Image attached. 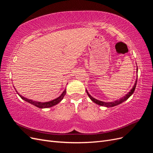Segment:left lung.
<instances>
[{
  "instance_id": "left-lung-1",
  "label": "left lung",
  "mask_w": 153,
  "mask_h": 153,
  "mask_svg": "<svg viewBox=\"0 0 153 153\" xmlns=\"http://www.w3.org/2000/svg\"><path fill=\"white\" fill-rule=\"evenodd\" d=\"M137 79L135 81V84H134L133 87L132 89H131V91H129L128 94H126V96H124L123 98L119 99L118 100H116V101H112V102H104V101H100V100H96L95 98H94L93 97H92L89 94V92H87V91L86 90V92H87V94H88V96H89V97L90 98V99L93 101V102H94L95 103H96L97 105H99L100 106H106V107H112V106H116L117 105H119L121 104V103H123V101H126V100H128L129 97H130L133 93V92L135 91V87H136V85H137Z\"/></svg>"
}]
</instances>
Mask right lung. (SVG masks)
<instances>
[{
	"mask_svg": "<svg viewBox=\"0 0 153 153\" xmlns=\"http://www.w3.org/2000/svg\"><path fill=\"white\" fill-rule=\"evenodd\" d=\"M16 90V89H15ZM17 92V91H16ZM66 93V90L65 89L64 91L61 94V95L59 97H58L57 98L53 100H52L50 101H48V102H44V103H42V102H39V101H33L32 100H29V99H27L26 98H25V97L22 96V95H20L18 93L17 94L20 96V98L22 99L25 100V101H27V102L33 105L36 106H37V107L38 108H50V107H52V106L58 104L59 102H61V101H62V100L63 99V98L64 97V96H65Z\"/></svg>",
	"mask_w": 153,
	"mask_h": 153,
	"instance_id": "add662e5",
	"label": "right lung"
}]
</instances>
